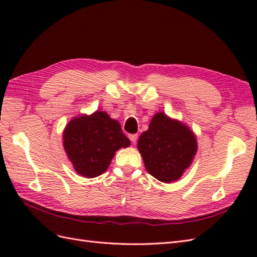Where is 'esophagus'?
<instances>
[{
	"label": "esophagus",
	"instance_id": "obj_1",
	"mask_svg": "<svg viewBox=\"0 0 257 257\" xmlns=\"http://www.w3.org/2000/svg\"><path fill=\"white\" fill-rule=\"evenodd\" d=\"M128 138H130V141H131L132 143L135 144V143H136V141H137L138 136H137L136 134H133V135H130V136H128Z\"/></svg>",
	"mask_w": 257,
	"mask_h": 257
}]
</instances>
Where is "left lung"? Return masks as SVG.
I'll return each mask as SVG.
<instances>
[{
  "label": "left lung",
  "instance_id": "left-lung-1",
  "mask_svg": "<svg viewBox=\"0 0 257 257\" xmlns=\"http://www.w3.org/2000/svg\"><path fill=\"white\" fill-rule=\"evenodd\" d=\"M147 172L158 180L170 183L180 179L197 152L194 132L164 112L153 115L149 128L137 143Z\"/></svg>",
  "mask_w": 257,
  "mask_h": 257
}]
</instances>
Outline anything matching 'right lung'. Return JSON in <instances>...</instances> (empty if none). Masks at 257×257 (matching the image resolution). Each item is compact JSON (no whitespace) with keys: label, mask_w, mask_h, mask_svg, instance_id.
<instances>
[{"label":"right lung","mask_w":257,"mask_h":257,"mask_svg":"<svg viewBox=\"0 0 257 257\" xmlns=\"http://www.w3.org/2000/svg\"><path fill=\"white\" fill-rule=\"evenodd\" d=\"M131 145L120 123L107 112L80 114L63 131V147L77 174L95 178L109 167L115 152Z\"/></svg>","instance_id":"obj_1"}]
</instances>
